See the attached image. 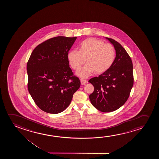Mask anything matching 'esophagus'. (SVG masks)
Returning <instances> with one entry per match:
<instances>
[{"mask_svg":"<svg viewBox=\"0 0 159 159\" xmlns=\"http://www.w3.org/2000/svg\"><path fill=\"white\" fill-rule=\"evenodd\" d=\"M80 81L81 85H86L88 83L87 81L84 80V79H81Z\"/></svg>","mask_w":159,"mask_h":159,"instance_id":"1","label":"esophagus"}]
</instances>
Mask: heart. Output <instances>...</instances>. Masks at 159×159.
Returning a JSON list of instances; mask_svg holds the SVG:
<instances>
[{"instance_id": "b5f03b06", "label": "heart", "mask_w": 159, "mask_h": 159, "mask_svg": "<svg viewBox=\"0 0 159 159\" xmlns=\"http://www.w3.org/2000/svg\"><path fill=\"white\" fill-rule=\"evenodd\" d=\"M78 51L72 50L68 52V62L72 69L78 70L85 63L87 64L76 73L78 76L86 78L95 72L104 73L110 68L116 57L113 46L96 38H89L79 44Z\"/></svg>"}]
</instances>
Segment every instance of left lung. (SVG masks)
I'll return each mask as SVG.
<instances>
[{
	"label": "left lung",
	"instance_id": "1",
	"mask_svg": "<svg viewBox=\"0 0 159 159\" xmlns=\"http://www.w3.org/2000/svg\"><path fill=\"white\" fill-rule=\"evenodd\" d=\"M105 39L114 46L115 59L108 70L89 81L94 88L89 98L97 110L110 112L119 109L128 100L134 84L133 66L125 49L114 39Z\"/></svg>",
	"mask_w": 159,
	"mask_h": 159
}]
</instances>
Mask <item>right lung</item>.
I'll list each match as a JSON object with an SVG mask.
<instances>
[{
  "instance_id": "obj_1",
  "label": "right lung",
  "mask_w": 159,
  "mask_h": 159,
  "mask_svg": "<svg viewBox=\"0 0 159 159\" xmlns=\"http://www.w3.org/2000/svg\"><path fill=\"white\" fill-rule=\"evenodd\" d=\"M76 38L57 36L48 39L34 49L29 59L28 91L37 107L46 112L64 111L80 86L67 58Z\"/></svg>"
}]
</instances>
